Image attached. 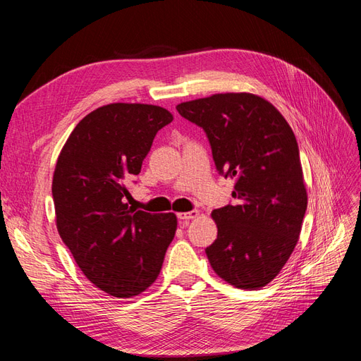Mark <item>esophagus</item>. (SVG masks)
<instances>
[{
	"instance_id": "34e87169",
	"label": "esophagus",
	"mask_w": 361,
	"mask_h": 361,
	"mask_svg": "<svg viewBox=\"0 0 361 361\" xmlns=\"http://www.w3.org/2000/svg\"><path fill=\"white\" fill-rule=\"evenodd\" d=\"M200 215L199 211H191V212H180L178 214V218L182 221H188V220H194V218H197Z\"/></svg>"
}]
</instances>
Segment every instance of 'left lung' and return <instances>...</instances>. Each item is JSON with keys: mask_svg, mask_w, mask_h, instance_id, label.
Segmentation results:
<instances>
[{"mask_svg": "<svg viewBox=\"0 0 361 361\" xmlns=\"http://www.w3.org/2000/svg\"><path fill=\"white\" fill-rule=\"evenodd\" d=\"M204 129L216 170L235 179V204L212 211L218 235L206 256L239 289L274 280L297 245L307 190L297 138L277 108L253 93H216L176 106Z\"/></svg>", "mask_w": 361, "mask_h": 361, "instance_id": "8db88e82", "label": "left lung"}]
</instances>
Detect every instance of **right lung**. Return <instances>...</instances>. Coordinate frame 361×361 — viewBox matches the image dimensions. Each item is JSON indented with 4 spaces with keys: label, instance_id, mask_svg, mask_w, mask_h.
<instances>
[{
    "label": "right lung",
    "instance_id": "add662e5",
    "mask_svg": "<svg viewBox=\"0 0 361 361\" xmlns=\"http://www.w3.org/2000/svg\"><path fill=\"white\" fill-rule=\"evenodd\" d=\"M173 114L149 104L99 106L75 126L52 176L57 231L82 274L116 298L145 292L178 228L176 214L125 203L158 130Z\"/></svg>",
    "mask_w": 361,
    "mask_h": 361
}]
</instances>
